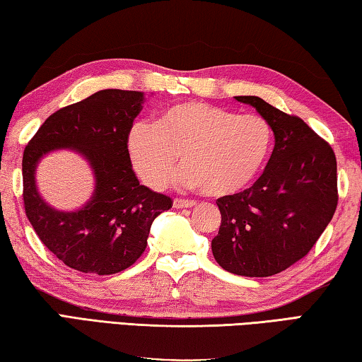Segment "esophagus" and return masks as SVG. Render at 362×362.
Segmentation results:
<instances>
[{"instance_id":"1","label":"esophagus","mask_w":362,"mask_h":362,"mask_svg":"<svg viewBox=\"0 0 362 362\" xmlns=\"http://www.w3.org/2000/svg\"><path fill=\"white\" fill-rule=\"evenodd\" d=\"M195 205L194 200H185V199H175L173 206L175 208H191Z\"/></svg>"}]
</instances>
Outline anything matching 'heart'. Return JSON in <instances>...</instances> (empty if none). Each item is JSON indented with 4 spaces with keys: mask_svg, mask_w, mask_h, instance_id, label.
Returning <instances> with one entry per match:
<instances>
[{
    "mask_svg": "<svg viewBox=\"0 0 362 362\" xmlns=\"http://www.w3.org/2000/svg\"><path fill=\"white\" fill-rule=\"evenodd\" d=\"M274 132L256 114H245L204 101L170 106L154 125L135 124L127 151L138 176L151 187H162L176 168L185 187H202L210 197H230L248 189L267 163Z\"/></svg>",
    "mask_w": 362,
    "mask_h": 362,
    "instance_id": "b5f03b06",
    "label": "heart"
}]
</instances>
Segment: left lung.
Masks as SVG:
<instances>
[{"mask_svg": "<svg viewBox=\"0 0 362 362\" xmlns=\"http://www.w3.org/2000/svg\"><path fill=\"white\" fill-rule=\"evenodd\" d=\"M267 120L275 148L250 189L218 199L221 227L211 251L224 270L272 276L313 248L337 208V160L300 117L259 97H235Z\"/></svg>", "mask_w": 362, "mask_h": 362, "instance_id": "left-lung-1", "label": "left lung"}]
</instances>
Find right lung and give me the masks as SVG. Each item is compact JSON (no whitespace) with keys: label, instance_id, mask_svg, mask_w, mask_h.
I'll list each match as a JSON object with an SVG mask.
<instances>
[{"label":"right lung","instance_id":"obj_1","mask_svg":"<svg viewBox=\"0 0 362 362\" xmlns=\"http://www.w3.org/2000/svg\"><path fill=\"white\" fill-rule=\"evenodd\" d=\"M144 93L106 88L46 119L23 152V204L41 242L63 264L84 274L112 275L143 255L151 226L171 208V199L139 185L127 151ZM82 155L95 180L94 192L78 211L50 207L35 186L37 163L50 151Z\"/></svg>","mask_w":362,"mask_h":362}]
</instances>
